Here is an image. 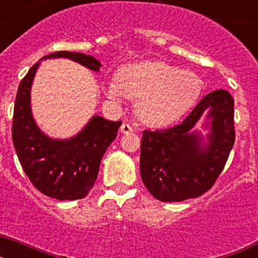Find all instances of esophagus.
I'll return each instance as SVG.
<instances>
[{"instance_id": "obj_1", "label": "esophagus", "mask_w": 258, "mask_h": 258, "mask_svg": "<svg viewBox=\"0 0 258 258\" xmlns=\"http://www.w3.org/2000/svg\"><path fill=\"white\" fill-rule=\"evenodd\" d=\"M120 132H121L122 134H129V133H133V126L132 125H129L127 122H124V124L120 126Z\"/></svg>"}]
</instances>
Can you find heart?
Here are the masks:
<instances>
[{"label": "heart", "instance_id": "1", "mask_svg": "<svg viewBox=\"0 0 258 258\" xmlns=\"http://www.w3.org/2000/svg\"><path fill=\"white\" fill-rule=\"evenodd\" d=\"M195 72L179 70L165 61H143L126 66L104 85L111 99L122 95L137 99V113L150 125H165L181 117L195 104L202 92Z\"/></svg>", "mask_w": 258, "mask_h": 258}]
</instances>
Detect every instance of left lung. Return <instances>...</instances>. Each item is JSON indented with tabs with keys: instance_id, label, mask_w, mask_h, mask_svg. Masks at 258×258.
I'll use <instances>...</instances> for the list:
<instances>
[{
	"instance_id": "obj_1",
	"label": "left lung",
	"mask_w": 258,
	"mask_h": 258,
	"mask_svg": "<svg viewBox=\"0 0 258 258\" xmlns=\"http://www.w3.org/2000/svg\"><path fill=\"white\" fill-rule=\"evenodd\" d=\"M206 110L212 127L204 148L201 136L190 129ZM234 142V98L218 89L203 98L181 124L143 131L140 164L143 183L160 202L202 197L220 177Z\"/></svg>"
}]
</instances>
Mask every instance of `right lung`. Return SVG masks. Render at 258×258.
Returning a JSON list of instances; mask_svg holds the SVG:
<instances>
[{
  "instance_id": "right-lung-1",
  "label": "right lung",
  "mask_w": 258,
  "mask_h": 258,
  "mask_svg": "<svg viewBox=\"0 0 258 258\" xmlns=\"http://www.w3.org/2000/svg\"><path fill=\"white\" fill-rule=\"evenodd\" d=\"M72 59L93 71L101 63L81 52L56 51L45 58ZM38 63L23 77L13 116V143L23 170L40 192L58 200L83 199L94 186L104 152L117 136L121 121L94 116L76 137L67 141L47 138L33 121L29 104L32 80Z\"/></svg>"
}]
</instances>
